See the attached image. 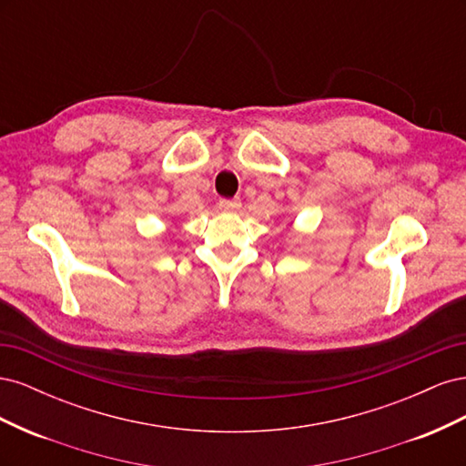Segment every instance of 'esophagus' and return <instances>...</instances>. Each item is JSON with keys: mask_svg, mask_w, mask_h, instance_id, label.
Returning a JSON list of instances; mask_svg holds the SVG:
<instances>
[{"mask_svg": "<svg viewBox=\"0 0 466 466\" xmlns=\"http://www.w3.org/2000/svg\"><path fill=\"white\" fill-rule=\"evenodd\" d=\"M241 208V200L233 198V200H219V209L221 211H235Z\"/></svg>", "mask_w": 466, "mask_h": 466, "instance_id": "obj_1", "label": "esophagus"}]
</instances>
